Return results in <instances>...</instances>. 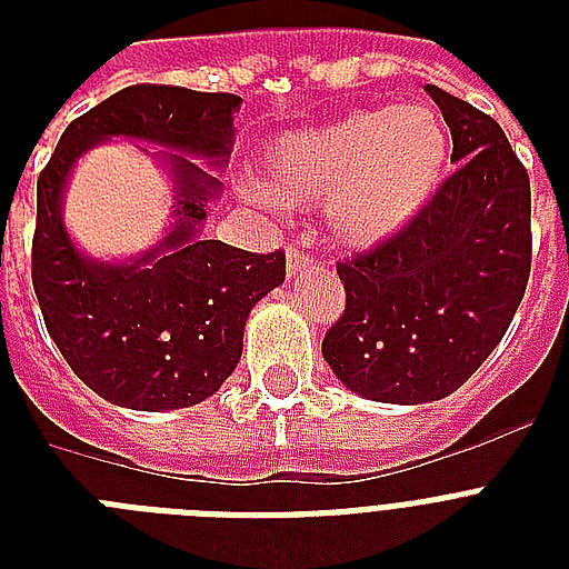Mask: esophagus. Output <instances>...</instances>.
<instances>
[{"instance_id": "esophagus-1", "label": "esophagus", "mask_w": 569, "mask_h": 569, "mask_svg": "<svg viewBox=\"0 0 569 569\" xmlns=\"http://www.w3.org/2000/svg\"><path fill=\"white\" fill-rule=\"evenodd\" d=\"M286 268H289V274H301L303 268H310V257H307L301 248H289V257H286Z\"/></svg>"}]
</instances>
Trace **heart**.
<instances>
[{"instance_id": "b5f03b06", "label": "heart", "mask_w": 569, "mask_h": 569, "mask_svg": "<svg viewBox=\"0 0 569 569\" xmlns=\"http://www.w3.org/2000/svg\"><path fill=\"white\" fill-rule=\"evenodd\" d=\"M449 156V127L428 106L351 111L274 138L262 156L266 194L295 209L328 206L342 244L375 248L431 203Z\"/></svg>"}]
</instances>
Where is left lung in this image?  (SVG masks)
I'll return each mask as SVG.
<instances>
[{"label": "left lung", "instance_id": "obj_1", "mask_svg": "<svg viewBox=\"0 0 569 569\" xmlns=\"http://www.w3.org/2000/svg\"><path fill=\"white\" fill-rule=\"evenodd\" d=\"M458 171L392 239L339 262L346 312L321 355L351 392L425 405L463 387L502 342L531 271L529 173L502 127L425 84Z\"/></svg>", "mask_w": 569, "mask_h": 569}]
</instances>
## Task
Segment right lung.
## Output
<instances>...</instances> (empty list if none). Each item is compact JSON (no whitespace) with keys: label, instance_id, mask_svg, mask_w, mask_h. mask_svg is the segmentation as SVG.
Returning <instances> with one entry per match:
<instances>
[{"label":"right lung","instance_id":"add662e5","mask_svg":"<svg viewBox=\"0 0 569 569\" xmlns=\"http://www.w3.org/2000/svg\"><path fill=\"white\" fill-rule=\"evenodd\" d=\"M239 106L236 93L132 84L76 118L38 177L40 312L76 378L111 405L162 413L214 396L239 366L250 310L286 280L283 250L248 253L200 236L223 191L208 168L230 162ZM111 137L159 146L154 158L174 182L172 227L129 260L88 258L60 212L74 162Z\"/></svg>","mask_w":569,"mask_h":569}]
</instances>
